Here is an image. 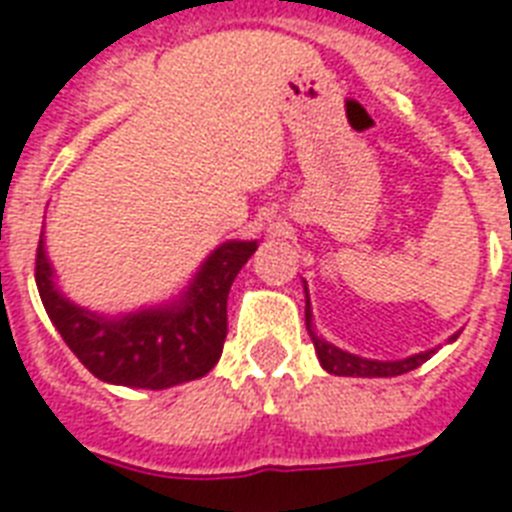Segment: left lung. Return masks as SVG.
<instances>
[{
  "mask_svg": "<svg viewBox=\"0 0 512 512\" xmlns=\"http://www.w3.org/2000/svg\"><path fill=\"white\" fill-rule=\"evenodd\" d=\"M305 327L311 332L313 348H316V356H319L321 366H324L329 374H337V377H396V374L412 372V369L425 364V361L436 353V348H433L425 350V353H414V356L409 358H401V361H374V358H361L348 353V350H340L337 345L321 340V337L313 332L308 287H305ZM452 340H457V335H454Z\"/></svg>",
  "mask_w": 512,
  "mask_h": 512,
  "instance_id": "obj_1",
  "label": "left lung"
}]
</instances>
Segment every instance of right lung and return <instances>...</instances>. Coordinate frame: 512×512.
<instances>
[{"instance_id": "right-lung-1", "label": "right lung", "mask_w": 512, "mask_h": 512, "mask_svg": "<svg viewBox=\"0 0 512 512\" xmlns=\"http://www.w3.org/2000/svg\"><path fill=\"white\" fill-rule=\"evenodd\" d=\"M255 249L257 241H225L201 263L180 300L127 316H100L55 287V271L39 239L36 287L60 337L98 380L164 390L199 380L217 364L228 335V292Z\"/></svg>"}]
</instances>
